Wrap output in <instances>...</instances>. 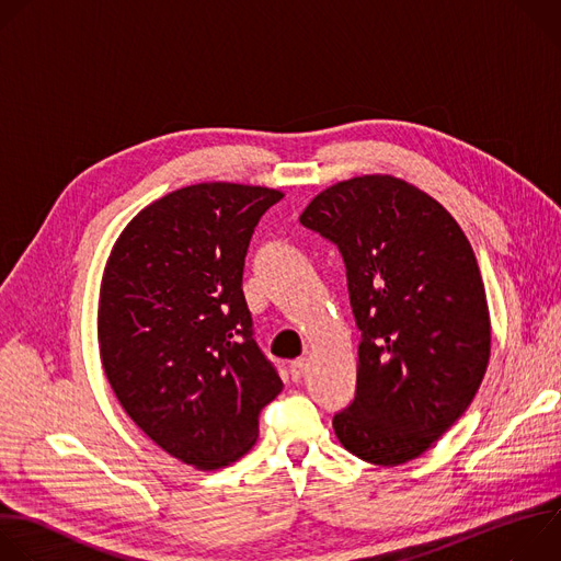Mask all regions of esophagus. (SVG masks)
I'll use <instances>...</instances> for the list:
<instances>
[{
  "label": "esophagus",
  "instance_id": "1",
  "mask_svg": "<svg viewBox=\"0 0 561 561\" xmlns=\"http://www.w3.org/2000/svg\"><path fill=\"white\" fill-rule=\"evenodd\" d=\"M306 373H308V359L306 357H297V359L290 362V377L295 381H299Z\"/></svg>",
  "mask_w": 561,
  "mask_h": 561
}]
</instances>
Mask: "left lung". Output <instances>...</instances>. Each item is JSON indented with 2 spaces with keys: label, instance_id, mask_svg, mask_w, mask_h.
<instances>
[{
  "label": "left lung",
  "instance_id": "obj_1",
  "mask_svg": "<svg viewBox=\"0 0 561 561\" xmlns=\"http://www.w3.org/2000/svg\"><path fill=\"white\" fill-rule=\"evenodd\" d=\"M299 221L337 244L357 348L340 444L377 466L426 453L470 407L491 357V314L470 242L453 215L392 175L319 193Z\"/></svg>",
  "mask_w": 561,
  "mask_h": 561
}]
</instances>
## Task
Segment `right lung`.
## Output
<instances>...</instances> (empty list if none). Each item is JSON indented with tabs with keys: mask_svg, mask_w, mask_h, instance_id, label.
Segmentation results:
<instances>
[{
	"mask_svg": "<svg viewBox=\"0 0 561 561\" xmlns=\"http://www.w3.org/2000/svg\"><path fill=\"white\" fill-rule=\"evenodd\" d=\"M282 191L184 186L139 210L104 268L98 340L128 417L175 459L215 470L247 455L284 383L242 290L260 217Z\"/></svg>",
	"mask_w": 561,
	"mask_h": 561,
	"instance_id": "right-lung-1",
	"label": "right lung"
}]
</instances>
